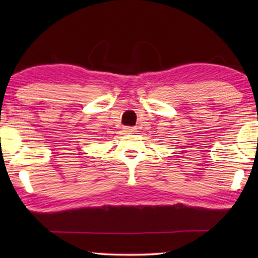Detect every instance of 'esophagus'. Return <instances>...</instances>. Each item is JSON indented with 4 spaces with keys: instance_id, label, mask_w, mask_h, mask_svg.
<instances>
[{
    "instance_id": "1",
    "label": "esophagus",
    "mask_w": 258,
    "mask_h": 258,
    "mask_svg": "<svg viewBox=\"0 0 258 258\" xmlns=\"http://www.w3.org/2000/svg\"><path fill=\"white\" fill-rule=\"evenodd\" d=\"M123 132L125 134H133V133H136V128H134V126H125V128L123 129Z\"/></svg>"
}]
</instances>
